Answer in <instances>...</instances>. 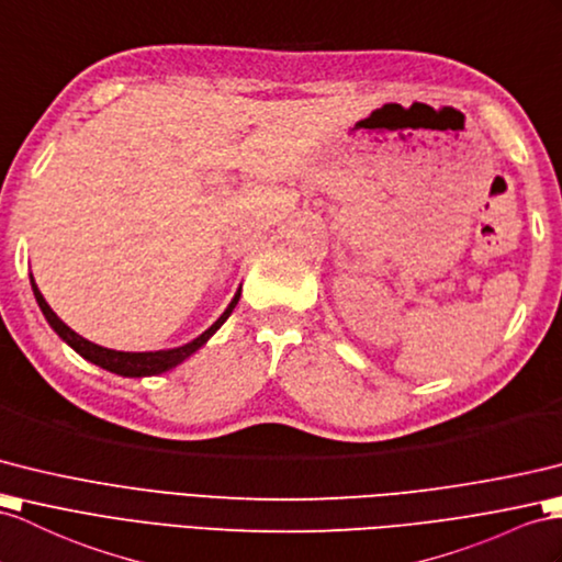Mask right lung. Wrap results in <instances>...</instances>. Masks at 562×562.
<instances>
[{
	"mask_svg": "<svg viewBox=\"0 0 562 562\" xmlns=\"http://www.w3.org/2000/svg\"><path fill=\"white\" fill-rule=\"evenodd\" d=\"M31 285H33V295L37 300V305L45 314V319L49 322L54 331H57V336L64 340V344L71 346L80 355V358H86L88 362L98 364V367L106 369V372H114L119 376H155V374H161V372H169V369H173L176 364H181L195 350H200L204 344H207V340L218 331V326H222L231 317V312H234V307L238 305V300H240V289H238L234 300H231L228 307L224 310L222 317H218L207 328V331H202L198 338H193L186 346L169 348V350H155V352H123V350L102 348L98 344H92V340L78 336L74 328L66 326L57 317V314H54V310L47 305V300L43 297V293H40V289H37L33 273H31Z\"/></svg>",
	"mask_w": 562,
	"mask_h": 562,
	"instance_id": "right-lung-1",
	"label": "right lung"
}]
</instances>
